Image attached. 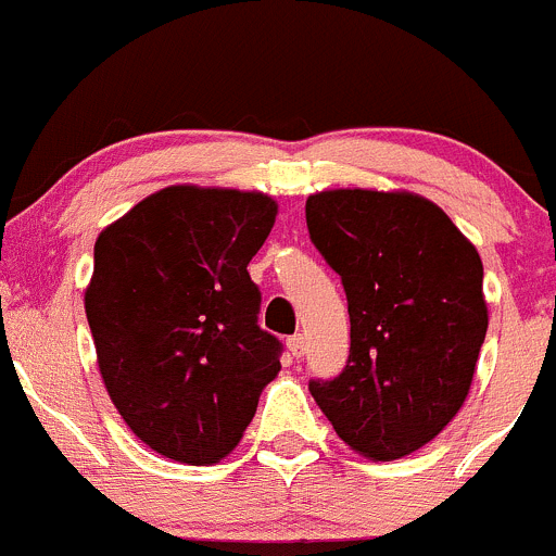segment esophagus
Here are the masks:
<instances>
[{
    "mask_svg": "<svg viewBox=\"0 0 556 556\" xmlns=\"http://www.w3.org/2000/svg\"><path fill=\"white\" fill-rule=\"evenodd\" d=\"M287 346H289V352L294 354V357H303V354H305V336H303V332H298V336L289 338Z\"/></svg>",
    "mask_w": 556,
    "mask_h": 556,
    "instance_id": "34e87169",
    "label": "esophagus"
}]
</instances>
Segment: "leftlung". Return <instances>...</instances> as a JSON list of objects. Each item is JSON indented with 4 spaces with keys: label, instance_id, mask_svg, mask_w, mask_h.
<instances>
[{
    "label": "left lung",
    "instance_id": "1",
    "mask_svg": "<svg viewBox=\"0 0 556 556\" xmlns=\"http://www.w3.org/2000/svg\"><path fill=\"white\" fill-rule=\"evenodd\" d=\"M314 245L341 275L352 346L311 395L354 453L393 462L437 437L467 401L489 308L483 262L458 226L409 190L308 195Z\"/></svg>",
    "mask_w": 556,
    "mask_h": 556
}]
</instances>
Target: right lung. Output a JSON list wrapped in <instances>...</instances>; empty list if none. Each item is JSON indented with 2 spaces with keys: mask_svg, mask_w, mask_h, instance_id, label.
Segmentation results:
<instances>
[{
  "mask_svg": "<svg viewBox=\"0 0 556 556\" xmlns=\"http://www.w3.org/2000/svg\"><path fill=\"white\" fill-rule=\"evenodd\" d=\"M275 215L258 190L168 185L98 235L84 308L100 377L161 456L193 467L229 456L281 371L248 275Z\"/></svg>",
  "mask_w": 556,
  "mask_h": 556,
  "instance_id": "add662e5",
  "label": "right lung"
}]
</instances>
